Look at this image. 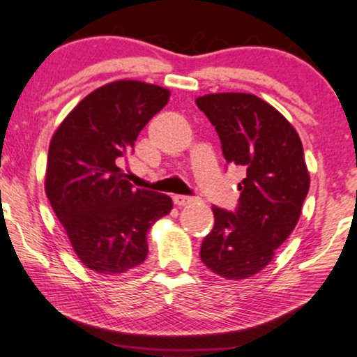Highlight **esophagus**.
Masks as SVG:
<instances>
[{
	"label": "esophagus",
	"instance_id": "1",
	"mask_svg": "<svg viewBox=\"0 0 357 357\" xmlns=\"http://www.w3.org/2000/svg\"><path fill=\"white\" fill-rule=\"evenodd\" d=\"M173 202H174V205H178V207H184V205L192 204L194 199L188 197V195H174Z\"/></svg>",
	"mask_w": 357,
	"mask_h": 357
}]
</instances>
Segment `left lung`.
Segmentation results:
<instances>
[{"label":"left lung","instance_id":"left-lung-1","mask_svg":"<svg viewBox=\"0 0 357 357\" xmlns=\"http://www.w3.org/2000/svg\"><path fill=\"white\" fill-rule=\"evenodd\" d=\"M195 103L215 126L227 163L245 168L236 212L212 207L215 225L200 259L225 280L250 278L299 222L310 184L303 142L277 108L252 93H208Z\"/></svg>","mask_w":357,"mask_h":357}]
</instances>
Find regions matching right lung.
I'll return each instance as SVG.
<instances>
[{
	"instance_id": "obj_1",
	"label": "right lung",
	"mask_w": 357,
	"mask_h": 357,
	"mask_svg": "<svg viewBox=\"0 0 357 357\" xmlns=\"http://www.w3.org/2000/svg\"><path fill=\"white\" fill-rule=\"evenodd\" d=\"M168 100L160 85L114 80L80 100L50 142L45 192L80 262L103 277L142 264L149 228L173 208L169 195L132 188L121 169Z\"/></svg>"
}]
</instances>
